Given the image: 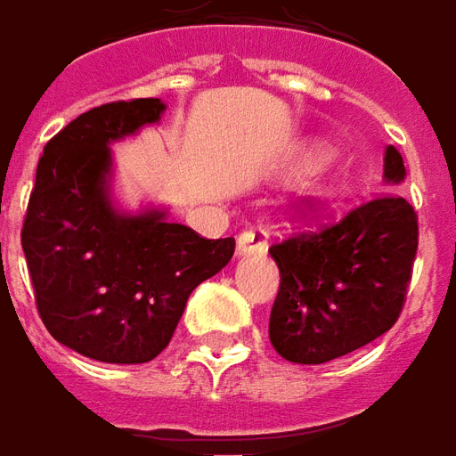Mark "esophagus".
I'll return each instance as SVG.
<instances>
[{"mask_svg": "<svg viewBox=\"0 0 456 456\" xmlns=\"http://www.w3.org/2000/svg\"><path fill=\"white\" fill-rule=\"evenodd\" d=\"M266 242H269V235H266L265 231H259V228H255V231H245L240 232V238H238V248H235V252H238V256L262 255V252H266Z\"/></svg>", "mask_w": 456, "mask_h": 456, "instance_id": "34e87169", "label": "esophagus"}]
</instances>
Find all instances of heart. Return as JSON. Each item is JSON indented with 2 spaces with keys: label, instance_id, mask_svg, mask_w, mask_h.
Masks as SVG:
<instances>
[{
  "label": "heart",
  "instance_id": "1",
  "mask_svg": "<svg viewBox=\"0 0 456 456\" xmlns=\"http://www.w3.org/2000/svg\"><path fill=\"white\" fill-rule=\"evenodd\" d=\"M330 159V149L327 146H322V143H310L305 151H303V156H300V166L305 167V170H317L327 163Z\"/></svg>",
  "mask_w": 456,
  "mask_h": 456
}]
</instances>
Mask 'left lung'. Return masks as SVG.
Instances as JSON below:
<instances>
[{"instance_id": "8db88e82", "label": "left lung", "mask_w": 456, "mask_h": 456, "mask_svg": "<svg viewBox=\"0 0 456 456\" xmlns=\"http://www.w3.org/2000/svg\"><path fill=\"white\" fill-rule=\"evenodd\" d=\"M389 191L320 232L293 235L269 255L281 286L269 320L276 354L320 365L354 354L392 330L419 249V218L395 190L406 180L402 153L385 149Z\"/></svg>"}]
</instances>
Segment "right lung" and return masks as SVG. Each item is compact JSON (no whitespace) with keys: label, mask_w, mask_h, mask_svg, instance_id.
<instances>
[{"label":"right lung","mask_w":456,"mask_h":456,"mask_svg":"<svg viewBox=\"0 0 456 456\" xmlns=\"http://www.w3.org/2000/svg\"><path fill=\"white\" fill-rule=\"evenodd\" d=\"M160 98L108 102L50 139L20 245L47 331L101 362H149L170 344L187 297L231 262L235 240H207L163 207L115 200L112 143L159 125Z\"/></svg>","instance_id":"right-lung-1"}]
</instances>
